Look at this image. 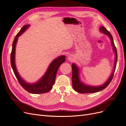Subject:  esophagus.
<instances>
[{"mask_svg": "<svg viewBox=\"0 0 126 126\" xmlns=\"http://www.w3.org/2000/svg\"><path fill=\"white\" fill-rule=\"evenodd\" d=\"M73 57L74 56H72V55H69V56H68V60H73V58H74Z\"/></svg>", "mask_w": 126, "mask_h": 126, "instance_id": "obj_1", "label": "esophagus"}]
</instances>
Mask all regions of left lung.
Instances as JSON below:
<instances>
[{
    "label": "left lung",
    "instance_id": "1",
    "mask_svg": "<svg viewBox=\"0 0 126 126\" xmlns=\"http://www.w3.org/2000/svg\"><path fill=\"white\" fill-rule=\"evenodd\" d=\"M100 31L106 34V35H108L109 37V38L111 40L112 46L113 47V49L114 52H115L116 55V60L115 62V65H114V70L111 76H110L109 78L108 79L104 85H102L100 86L94 87V86H90L86 85L84 83L81 82L79 79V68L77 67V66H76L75 64H72V87H73L74 89L77 91V92L81 94H87V93H97L98 91H100L102 90L107 87L110 82L112 80L113 76L115 73L116 64L117 62V52L116 47H115V44H114L113 38L112 35H111L109 31L105 28L104 26H101L100 28Z\"/></svg>",
    "mask_w": 126,
    "mask_h": 126
}]
</instances>
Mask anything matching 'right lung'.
<instances>
[{
	"label": "right lung",
	"instance_id": "1",
	"mask_svg": "<svg viewBox=\"0 0 126 126\" xmlns=\"http://www.w3.org/2000/svg\"><path fill=\"white\" fill-rule=\"evenodd\" d=\"M29 26V25H26L23 26V27L21 29L15 38L13 43L12 50H11L10 55L11 67L13 68L15 75L17 78L18 82L26 91L31 94H35L46 93L51 90L52 88V86L55 81L57 72L61 64L65 62L66 57L64 56H61L53 60L50 65L49 66L45 74L38 81L35 83H32V84L26 82L19 75L16 65H15V49H16V45L18 37L20 36L22 33H23L27 28H28Z\"/></svg>",
	"mask_w": 126,
	"mask_h": 126
}]
</instances>
